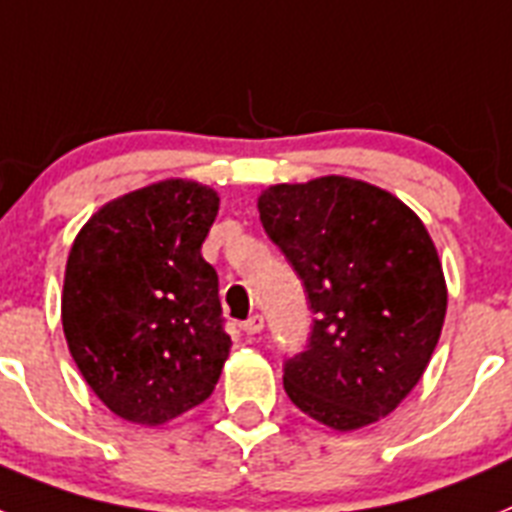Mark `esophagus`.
<instances>
[{"label":"esophagus","instance_id":"1","mask_svg":"<svg viewBox=\"0 0 512 512\" xmlns=\"http://www.w3.org/2000/svg\"><path fill=\"white\" fill-rule=\"evenodd\" d=\"M263 328H265L263 315H252V317H249V320L242 322V330H244V333H247V336H257V333H260V330H263Z\"/></svg>","mask_w":512,"mask_h":512}]
</instances>
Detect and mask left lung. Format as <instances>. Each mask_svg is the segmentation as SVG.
<instances>
[{
	"instance_id": "obj_1",
	"label": "left lung",
	"mask_w": 512,
	"mask_h": 512,
	"mask_svg": "<svg viewBox=\"0 0 512 512\" xmlns=\"http://www.w3.org/2000/svg\"><path fill=\"white\" fill-rule=\"evenodd\" d=\"M257 210L315 312L307 349L283 367L291 403L338 432L380 422L422 380L445 322L427 226L388 190L336 174L273 184Z\"/></svg>"
}]
</instances>
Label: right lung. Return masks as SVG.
Masks as SVG:
<instances>
[{"mask_svg": "<svg viewBox=\"0 0 512 512\" xmlns=\"http://www.w3.org/2000/svg\"><path fill=\"white\" fill-rule=\"evenodd\" d=\"M221 197L163 179L109 200L72 242L62 291L70 354L103 406L158 427L213 393L229 359L218 276L200 255Z\"/></svg>", "mask_w": 512, "mask_h": 512, "instance_id": "1", "label": "right lung"}]
</instances>
